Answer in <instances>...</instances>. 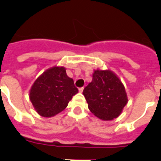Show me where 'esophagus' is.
I'll list each match as a JSON object with an SVG mask.
<instances>
[{
    "label": "esophagus",
    "mask_w": 161,
    "mask_h": 161,
    "mask_svg": "<svg viewBox=\"0 0 161 161\" xmlns=\"http://www.w3.org/2000/svg\"><path fill=\"white\" fill-rule=\"evenodd\" d=\"M83 90H84V87L79 88V92H80V93H82V92H83Z\"/></svg>",
    "instance_id": "obj_1"
}]
</instances>
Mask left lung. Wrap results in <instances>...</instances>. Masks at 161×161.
<instances>
[{
	"label": "left lung",
	"instance_id": "8db88e82",
	"mask_svg": "<svg viewBox=\"0 0 161 161\" xmlns=\"http://www.w3.org/2000/svg\"><path fill=\"white\" fill-rule=\"evenodd\" d=\"M83 94L89 110L104 121L117 118L127 103L124 85L109 70H95Z\"/></svg>",
	"mask_w": 161,
	"mask_h": 161
}]
</instances>
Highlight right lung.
I'll return each instance as SVG.
<instances>
[{
    "mask_svg": "<svg viewBox=\"0 0 161 161\" xmlns=\"http://www.w3.org/2000/svg\"><path fill=\"white\" fill-rule=\"evenodd\" d=\"M78 93L73 80L64 67H53L41 75L30 91V99L38 114L52 117L67 107L72 96Z\"/></svg>",
    "mask_w": 161,
    "mask_h": 161,
    "instance_id": "right-lung-1",
    "label": "right lung"
}]
</instances>
